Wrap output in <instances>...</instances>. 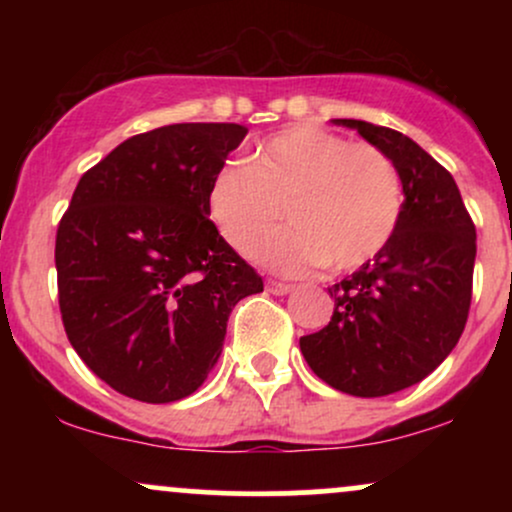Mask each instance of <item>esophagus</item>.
Here are the masks:
<instances>
[{
	"label": "esophagus",
	"instance_id": "1",
	"mask_svg": "<svg viewBox=\"0 0 512 512\" xmlns=\"http://www.w3.org/2000/svg\"><path fill=\"white\" fill-rule=\"evenodd\" d=\"M267 291L274 293V296H286V293L293 291V286L281 284V281H267Z\"/></svg>",
	"mask_w": 512,
	"mask_h": 512
}]
</instances>
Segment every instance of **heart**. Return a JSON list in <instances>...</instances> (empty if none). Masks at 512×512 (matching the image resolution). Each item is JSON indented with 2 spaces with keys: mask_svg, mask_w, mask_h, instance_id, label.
I'll return each instance as SVG.
<instances>
[{
  "mask_svg": "<svg viewBox=\"0 0 512 512\" xmlns=\"http://www.w3.org/2000/svg\"><path fill=\"white\" fill-rule=\"evenodd\" d=\"M402 207V178L383 151L310 125L274 134L252 166L226 163L209 187L211 219L238 252L285 214L290 226L252 257L289 276L361 267L395 236Z\"/></svg>",
  "mask_w": 512,
  "mask_h": 512,
  "instance_id": "1",
  "label": "heart"
}]
</instances>
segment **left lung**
I'll return each mask as SVG.
<instances>
[{
  "label": "left lung",
  "instance_id": "8db88e82",
  "mask_svg": "<svg viewBox=\"0 0 512 512\" xmlns=\"http://www.w3.org/2000/svg\"><path fill=\"white\" fill-rule=\"evenodd\" d=\"M356 129L395 163L404 207L395 236L330 286V325L301 337L317 378L354 397H385L431 375L455 344L472 303L477 231L457 182L414 139L363 120Z\"/></svg>",
  "mask_w": 512,
  "mask_h": 512
}]
</instances>
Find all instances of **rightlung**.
<instances>
[{"instance_id":"add662e5","label":"right lung","mask_w":512,"mask_h":512,"mask_svg":"<svg viewBox=\"0 0 512 512\" xmlns=\"http://www.w3.org/2000/svg\"><path fill=\"white\" fill-rule=\"evenodd\" d=\"M248 129L182 122L115 146L81 175L57 228L64 330L103 383L178 402L219 361L228 315L262 276L209 221V187Z\"/></svg>"}]
</instances>
